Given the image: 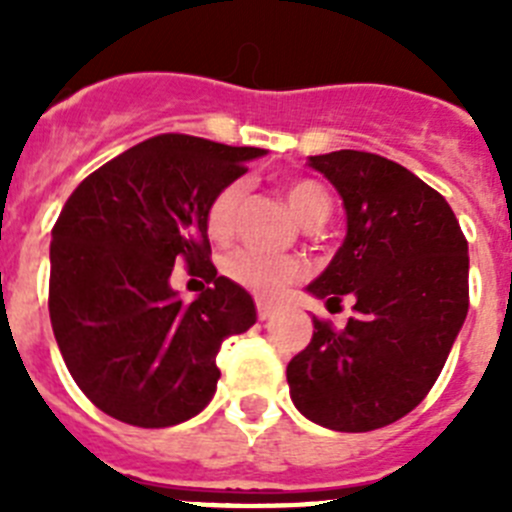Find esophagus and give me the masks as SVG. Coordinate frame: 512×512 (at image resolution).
<instances>
[{
	"label": "esophagus",
	"instance_id": "1",
	"mask_svg": "<svg viewBox=\"0 0 512 512\" xmlns=\"http://www.w3.org/2000/svg\"><path fill=\"white\" fill-rule=\"evenodd\" d=\"M256 312H259V320H269L271 315H274V307L269 305V302H256Z\"/></svg>",
	"mask_w": 512,
	"mask_h": 512
}]
</instances>
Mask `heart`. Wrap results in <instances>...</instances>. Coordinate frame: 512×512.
<instances>
[{
    "instance_id": "b5f03b06",
    "label": "heart",
    "mask_w": 512,
    "mask_h": 512,
    "mask_svg": "<svg viewBox=\"0 0 512 512\" xmlns=\"http://www.w3.org/2000/svg\"><path fill=\"white\" fill-rule=\"evenodd\" d=\"M243 194H246L243 184L233 182L220 189L207 207V235L215 243H228L233 238ZM284 200H287L292 215L307 228L325 223L330 212L328 192L312 179H295V182L284 184ZM300 271V261L259 251H238L225 261V274L235 284H241L248 292L264 297V300H274V297L282 295V289L292 279L300 277Z\"/></svg>"
}]
</instances>
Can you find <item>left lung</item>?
Instances as JSON below:
<instances>
[{
  "label": "left lung",
  "mask_w": 512,
  "mask_h": 512,
  "mask_svg": "<svg viewBox=\"0 0 512 512\" xmlns=\"http://www.w3.org/2000/svg\"><path fill=\"white\" fill-rule=\"evenodd\" d=\"M346 207V238L307 292L356 300L333 330L287 364L289 395L312 423L343 433L390 425L418 408L441 374L469 310V248L449 202L390 158L310 156Z\"/></svg>",
  "instance_id": "1"
}]
</instances>
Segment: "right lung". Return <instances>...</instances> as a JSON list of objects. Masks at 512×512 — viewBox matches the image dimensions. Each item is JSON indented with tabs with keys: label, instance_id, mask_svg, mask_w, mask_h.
<instances>
[{
	"label": "right lung",
	"instance_id": "right-lung-1",
	"mask_svg": "<svg viewBox=\"0 0 512 512\" xmlns=\"http://www.w3.org/2000/svg\"><path fill=\"white\" fill-rule=\"evenodd\" d=\"M264 153L156 135L99 166L63 205L48 310L71 377L102 413L166 428L212 400L217 351L256 323V305L217 277L207 207ZM176 260L208 282L189 306L170 289Z\"/></svg>",
	"mask_w": 512,
	"mask_h": 512
}]
</instances>
